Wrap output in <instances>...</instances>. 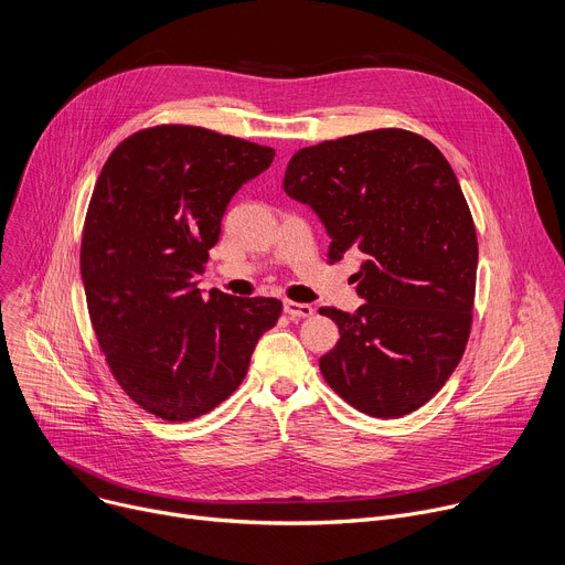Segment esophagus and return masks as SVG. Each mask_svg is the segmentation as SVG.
<instances>
[{
  "mask_svg": "<svg viewBox=\"0 0 565 565\" xmlns=\"http://www.w3.org/2000/svg\"><path fill=\"white\" fill-rule=\"evenodd\" d=\"M285 312L291 319H310L315 315V308L308 306V302H294V300H285Z\"/></svg>",
  "mask_w": 565,
  "mask_h": 565,
  "instance_id": "esophagus-1",
  "label": "esophagus"
}]
</instances>
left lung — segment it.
Instances as JSON below:
<instances>
[{"label": "left lung", "instance_id": "left-lung-1", "mask_svg": "<svg viewBox=\"0 0 565 565\" xmlns=\"http://www.w3.org/2000/svg\"><path fill=\"white\" fill-rule=\"evenodd\" d=\"M285 192L326 226L330 265L364 253V306L319 308L341 332L319 360L326 382L375 418L418 409L457 369L472 321L477 235L450 162L416 134L380 128L296 151Z\"/></svg>", "mask_w": 565, "mask_h": 565}]
</instances>
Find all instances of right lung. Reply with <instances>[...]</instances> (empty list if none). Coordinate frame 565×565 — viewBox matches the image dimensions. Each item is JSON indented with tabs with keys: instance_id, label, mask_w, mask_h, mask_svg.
Instances as JSON below:
<instances>
[{
	"instance_id": "1",
	"label": "right lung",
	"mask_w": 565,
	"mask_h": 565,
	"mask_svg": "<svg viewBox=\"0 0 565 565\" xmlns=\"http://www.w3.org/2000/svg\"><path fill=\"white\" fill-rule=\"evenodd\" d=\"M276 151L201 126L126 138L106 160L81 242V278L106 362L142 409L192 420L242 384L282 302L210 289L199 274L237 190Z\"/></svg>"
}]
</instances>
